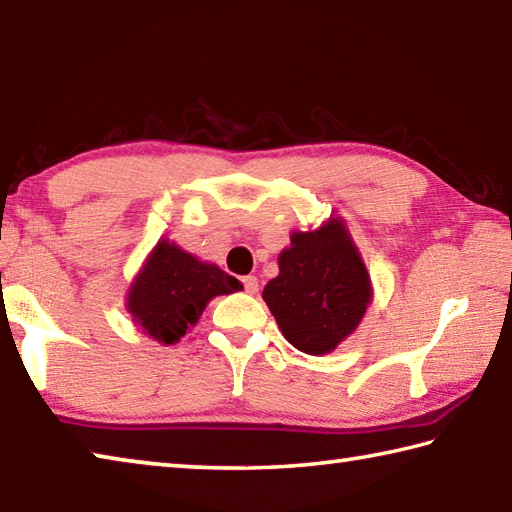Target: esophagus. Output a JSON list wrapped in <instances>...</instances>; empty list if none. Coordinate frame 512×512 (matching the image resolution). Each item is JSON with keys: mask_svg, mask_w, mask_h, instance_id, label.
I'll return each mask as SVG.
<instances>
[{"mask_svg": "<svg viewBox=\"0 0 512 512\" xmlns=\"http://www.w3.org/2000/svg\"><path fill=\"white\" fill-rule=\"evenodd\" d=\"M242 282H244V288H246V293H248V295H257L259 282H257V277H255V275H248V277H244Z\"/></svg>", "mask_w": 512, "mask_h": 512, "instance_id": "1", "label": "esophagus"}]
</instances>
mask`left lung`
Segmentation results:
<instances>
[{
    "label": "left lung",
    "mask_w": 512,
    "mask_h": 512,
    "mask_svg": "<svg viewBox=\"0 0 512 512\" xmlns=\"http://www.w3.org/2000/svg\"><path fill=\"white\" fill-rule=\"evenodd\" d=\"M279 275L264 302L282 335L306 355H326L362 324L373 284L342 217L313 230H293L277 257Z\"/></svg>",
    "instance_id": "left-lung-1"
}]
</instances>
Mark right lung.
Wrapping results in <instances>:
<instances>
[{
    "label": "right lung",
    "mask_w": 512,
    "mask_h": 512,
    "mask_svg": "<svg viewBox=\"0 0 512 512\" xmlns=\"http://www.w3.org/2000/svg\"><path fill=\"white\" fill-rule=\"evenodd\" d=\"M239 288L233 275L162 237L128 288L126 310L142 333L170 346L199 322L210 299Z\"/></svg>",
    "instance_id": "right-lung-1"
}]
</instances>
